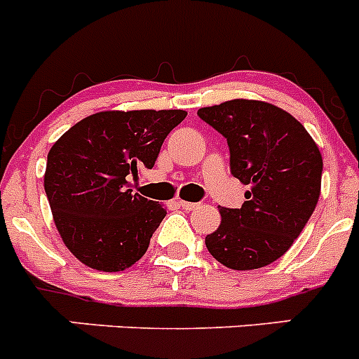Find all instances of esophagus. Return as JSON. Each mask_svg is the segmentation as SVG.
<instances>
[{
  "instance_id": "esophagus-1",
  "label": "esophagus",
  "mask_w": 359,
  "mask_h": 359,
  "mask_svg": "<svg viewBox=\"0 0 359 359\" xmlns=\"http://www.w3.org/2000/svg\"><path fill=\"white\" fill-rule=\"evenodd\" d=\"M180 206L183 208V210H187V211H192V210H197V208H199V204L197 203H189V201H180Z\"/></svg>"
}]
</instances>
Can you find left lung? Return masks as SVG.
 Listing matches in <instances>:
<instances>
[{"label": "left lung", "instance_id": "obj_1", "mask_svg": "<svg viewBox=\"0 0 359 359\" xmlns=\"http://www.w3.org/2000/svg\"><path fill=\"white\" fill-rule=\"evenodd\" d=\"M227 139L231 172L243 185L240 210L220 208L222 222L206 236L210 254L231 269H257L282 257L316 210L323 156L305 126L261 100L222 102L197 111Z\"/></svg>", "mask_w": 359, "mask_h": 359}]
</instances>
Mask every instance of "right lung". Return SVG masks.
Wrapping results in <instances>:
<instances>
[{"mask_svg": "<svg viewBox=\"0 0 359 359\" xmlns=\"http://www.w3.org/2000/svg\"><path fill=\"white\" fill-rule=\"evenodd\" d=\"M182 109L102 111L75 123L47 155L43 189L65 247L98 271H123L146 254L167 215L163 204L132 192L151 169Z\"/></svg>", "mask_w": 359, "mask_h": 359, "instance_id": "1", "label": "right lung"}]
</instances>
